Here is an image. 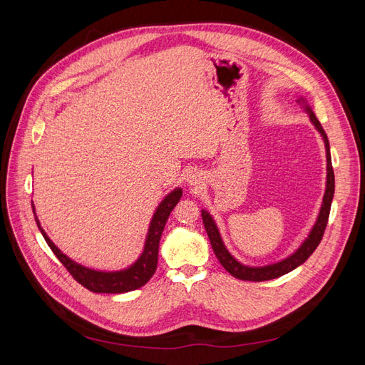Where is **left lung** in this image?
<instances>
[{
  "label": "left lung",
  "instance_id": "8db88e82",
  "mask_svg": "<svg viewBox=\"0 0 365 365\" xmlns=\"http://www.w3.org/2000/svg\"><path fill=\"white\" fill-rule=\"evenodd\" d=\"M298 102H302L306 105V101L302 97L298 98ZM306 113L311 117V121L314 123V126L318 129L319 134H322L324 145H326V158H327V181H326V193L323 197V204H322V210H319V215L317 222L314 225V228L309 233L307 239L303 242L302 247L298 248L294 254H291L289 257L283 259L282 262L272 263V264H267V267H247V264L239 263L231 254L228 252V250L225 248L222 237L219 235V230L215 224L213 217L210 216L208 212L202 210V222L205 227V231L210 239V244H212V248L216 254L217 260L220 262V264L233 275V277L239 279V280H247V282H264V280H272L282 277V275L291 272L292 269H295L297 267H300L302 263H304L311 254L317 250V247L319 245V242L323 239L324 230L327 225L329 220V213H330V205H332V200H334V192H335V175H334V169H332V158H330V148H329V140L326 132L323 129V126L319 125L318 118L315 117V114L312 113V109L306 105Z\"/></svg>",
  "mask_w": 365,
  "mask_h": 365
}]
</instances>
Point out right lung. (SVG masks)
Listing matches in <instances>:
<instances>
[{"label":"right lung","mask_w":365,"mask_h":365,"mask_svg":"<svg viewBox=\"0 0 365 365\" xmlns=\"http://www.w3.org/2000/svg\"><path fill=\"white\" fill-rule=\"evenodd\" d=\"M181 196H182V190L175 189L173 192H170L168 196L164 197L161 204L158 205L155 215H153V217L150 220L145 250H143L141 256L138 257V260L134 264H130L129 268H126L123 271H114V272H103V271L85 268V267H82V264L76 263L70 257L65 256V254L50 240L46 231L42 230L39 220L36 217V213H35V205H31V207H33V215H35L38 228L41 230V233H42L43 239H46L47 245L51 248L54 256L59 259V262L73 275V279L76 282H79L83 288L90 289L91 292L123 294V292H129V291H135V289L141 288V286H145L150 280L152 275L155 274L157 263H158V248H160L161 233H163L165 222H168L170 212L175 208V205L180 202Z\"/></svg>","instance_id":"obj_1"}]
</instances>
